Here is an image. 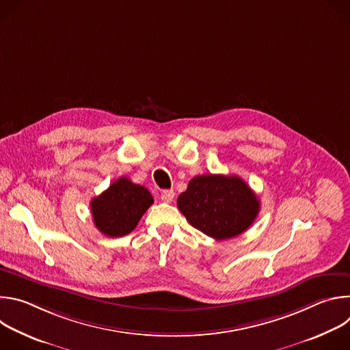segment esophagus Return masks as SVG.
<instances>
[{"label": "esophagus", "instance_id": "34e87169", "mask_svg": "<svg viewBox=\"0 0 350 350\" xmlns=\"http://www.w3.org/2000/svg\"><path fill=\"white\" fill-rule=\"evenodd\" d=\"M161 199L166 204H170L174 199V191L173 189H163L161 192Z\"/></svg>", "mask_w": 350, "mask_h": 350}]
</instances>
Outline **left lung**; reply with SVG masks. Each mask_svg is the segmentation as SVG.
I'll use <instances>...</instances> for the list:
<instances>
[{
    "instance_id": "left-lung-1",
    "label": "left lung",
    "mask_w": 350,
    "mask_h": 350,
    "mask_svg": "<svg viewBox=\"0 0 350 350\" xmlns=\"http://www.w3.org/2000/svg\"><path fill=\"white\" fill-rule=\"evenodd\" d=\"M177 206L192 227L217 241L242 234L260 211L256 193L242 178L223 174L193 177Z\"/></svg>"
}]
</instances>
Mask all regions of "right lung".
Segmentation results:
<instances>
[{
  "instance_id": "obj_1",
  "label": "right lung",
  "mask_w": 350,
  "mask_h": 350,
  "mask_svg": "<svg viewBox=\"0 0 350 350\" xmlns=\"http://www.w3.org/2000/svg\"><path fill=\"white\" fill-rule=\"evenodd\" d=\"M152 204L154 198L144 185L120 177L92 198L90 206L95 227L104 235L116 238L131 232Z\"/></svg>"
}]
</instances>
